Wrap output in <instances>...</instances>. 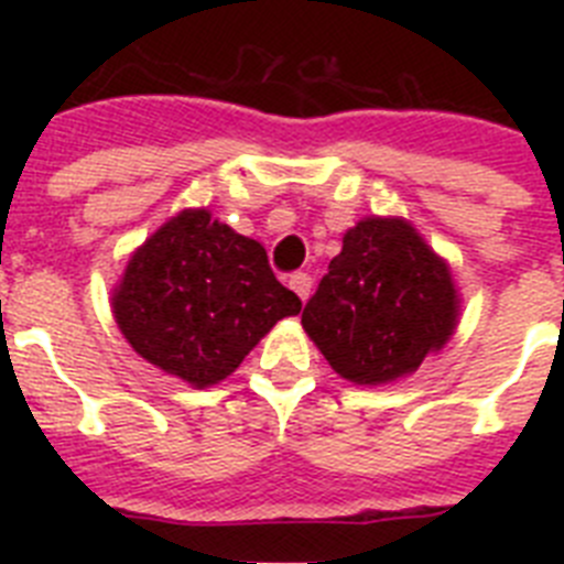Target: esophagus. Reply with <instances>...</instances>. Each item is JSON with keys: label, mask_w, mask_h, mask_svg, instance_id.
<instances>
[{"label": "esophagus", "mask_w": 564, "mask_h": 564, "mask_svg": "<svg viewBox=\"0 0 564 564\" xmlns=\"http://www.w3.org/2000/svg\"><path fill=\"white\" fill-rule=\"evenodd\" d=\"M288 288H291L293 293H296L302 302H305L307 296H311V288H313V279L307 276V273H291V279H288Z\"/></svg>", "instance_id": "1"}]
</instances>
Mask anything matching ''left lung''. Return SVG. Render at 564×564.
Here are the masks:
<instances>
[{"label": "left lung", "mask_w": 564, "mask_h": 564, "mask_svg": "<svg viewBox=\"0 0 564 564\" xmlns=\"http://www.w3.org/2000/svg\"><path fill=\"white\" fill-rule=\"evenodd\" d=\"M460 299L449 265L401 217H364L302 311V327L352 383L395 381L441 350Z\"/></svg>", "instance_id": "1"}]
</instances>
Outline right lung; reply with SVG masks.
I'll return each mask as SVG.
<instances>
[{
    "instance_id": "1",
    "label": "right lung",
    "mask_w": 564,
    "mask_h": 564,
    "mask_svg": "<svg viewBox=\"0 0 564 564\" xmlns=\"http://www.w3.org/2000/svg\"><path fill=\"white\" fill-rule=\"evenodd\" d=\"M302 299L268 265L265 248L186 208L129 259L112 293L115 322L132 350L203 390L237 370Z\"/></svg>"
}]
</instances>
